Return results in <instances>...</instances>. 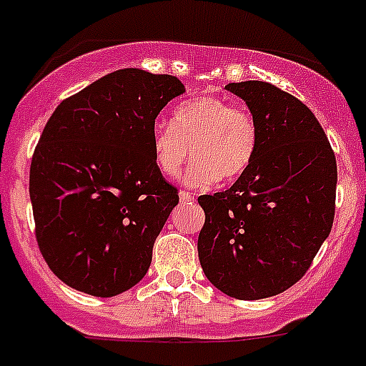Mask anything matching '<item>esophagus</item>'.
<instances>
[{
  "label": "esophagus",
  "mask_w": 366,
  "mask_h": 366,
  "mask_svg": "<svg viewBox=\"0 0 366 366\" xmlns=\"http://www.w3.org/2000/svg\"><path fill=\"white\" fill-rule=\"evenodd\" d=\"M179 199L182 204H191V202H194V194H191L189 191H180Z\"/></svg>",
  "instance_id": "obj_1"
}]
</instances>
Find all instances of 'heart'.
<instances>
[{
    "label": "heart",
    "instance_id": "obj_1",
    "mask_svg": "<svg viewBox=\"0 0 366 366\" xmlns=\"http://www.w3.org/2000/svg\"><path fill=\"white\" fill-rule=\"evenodd\" d=\"M258 148V124L244 108L214 95L182 102L173 112V124L157 122L152 132V155L157 169L177 177L187 157L184 182L206 187L244 175Z\"/></svg>",
    "mask_w": 366,
    "mask_h": 366
}]
</instances>
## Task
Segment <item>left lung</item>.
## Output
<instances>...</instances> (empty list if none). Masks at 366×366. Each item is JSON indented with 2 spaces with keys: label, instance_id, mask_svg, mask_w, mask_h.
<instances>
[{
  "label": "left lung",
  "instance_id": "left-lung-1",
  "mask_svg": "<svg viewBox=\"0 0 366 366\" xmlns=\"http://www.w3.org/2000/svg\"><path fill=\"white\" fill-rule=\"evenodd\" d=\"M258 124L251 166L229 189L202 194L204 274L224 295L262 300L295 285L334 222L337 166L312 112L264 81L229 83Z\"/></svg>",
  "mask_w": 366,
  "mask_h": 366
}]
</instances>
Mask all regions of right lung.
<instances>
[{"label": "right lung", "mask_w": 366, "mask_h": 366, "mask_svg": "<svg viewBox=\"0 0 366 366\" xmlns=\"http://www.w3.org/2000/svg\"><path fill=\"white\" fill-rule=\"evenodd\" d=\"M186 88L175 75L124 68L64 99L30 164L36 238L71 289L110 298L141 282L179 191L152 155L164 106Z\"/></svg>", "instance_id": "add662e5"}]
</instances>
